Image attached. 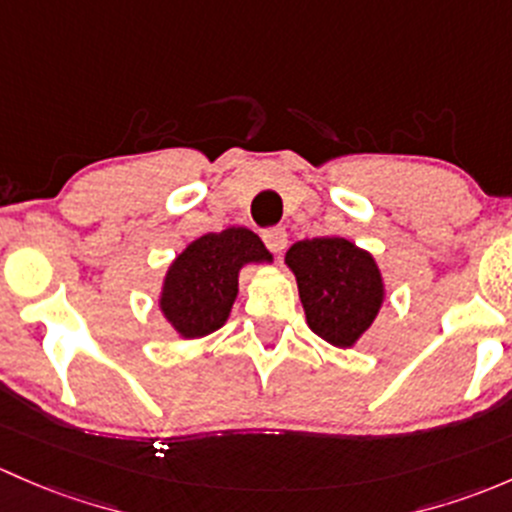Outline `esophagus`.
<instances>
[{"instance_id": "1", "label": "esophagus", "mask_w": 512, "mask_h": 512, "mask_svg": "<svg viewBox=\"0 0 512 512\" xmlns=\"http://www.w3.org/2000/svg\"><path fill=\"white\" fill-rule=\"evenodd\" d=\"M263 241H266V246L273 251V254H281V251L288 246V234L286 229H281V226H273V229L263 231Z\"/></svg>"}]
</instances>
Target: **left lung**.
Masks as SVG:
<instances>
[{
  "instance_id": "8db88e82",
  "label": "left lung",
  "mask_w": 512,
  "mask_h": 512,
  "mask_svg": "<svg viewBox=\"0 0 512 512\" xmlns=\"http://www.w3.org/2000/svg\"><path fill=\"white\" fill-rule=\"evenodd\" d=\"M305 320L335 347H352L384 303V281L370 251L340 236L293 244L286 254Z\"/></svg>"
}]
</instances>
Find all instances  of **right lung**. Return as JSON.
<instances>
[{
  "instance_id": "obj_1",
  "label": "right lung",
  "mask_w": 512,
  "mask_h": 512,
  "mask_svg": "<svg viewBox=\"0 0 512 512\" xmlns=\"http://www.w3.org/2000/svg\"><path fill=\"white\" fill-rule=\"evenodd\" d=\"M273 261L263 241L244 226L204 234L167 268L160 310L184 340L204 337L226 323L239 293V271L246 263Z\"/></svg>"
}]
</instances>
